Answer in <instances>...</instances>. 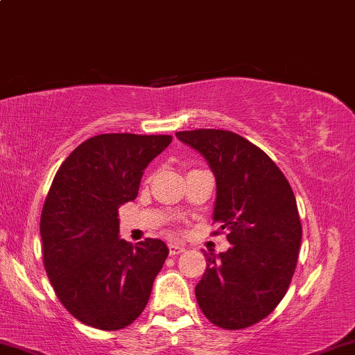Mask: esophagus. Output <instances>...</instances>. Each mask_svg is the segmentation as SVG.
Wrapping results in <instances>:
<instances>
[{"mask_svg":"<svg viewBox=\"0 0 355 355\" xmlns=\"http://www.w3.org/2000/svg\"><path fill=\"white\" fill-rule=\"evenodd\" d=\"M168 251L170 256H177L185 251V246L180 245V243H168Z\"/></svg>","mask_w":355,"mask_h":355,"instance_id":"34e87169","label":"esophagus"}]
</instances>
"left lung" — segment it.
<instances>
[{"instance_id":"1","label":"left lung","mask_w":355,"mask_h":355,"mask_svg":"<svg viewBox=\"0 0 355 355\" xmlns=\"http://www.w3.org/2000/svg\"><path fill=\"white\" fill-rule=\"evenodd\" d=\"M175 135L210 165L216 180L213 223L232 243L225 253L207 254L196 301L215 326H253L279 304L296 270L302 230L291 185L261 148L234 132Z\"/></svg>"}]
</instances>
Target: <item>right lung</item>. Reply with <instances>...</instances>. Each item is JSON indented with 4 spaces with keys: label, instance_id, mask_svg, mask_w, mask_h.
Listing matches in <instances>:
<instances>
[{
    "label": "right lung",
    "instance_id": "add662e5",
    "mask_svg": "<svg viewBox=\"0 0 355 355\" xmlns=\"http://www.w3.org/2000/svg\"><path fill=\"white\" fill-rule=\"evenodd\" d=\"M170 135L102 134L62 162L41 213L42 258L59 301L87 326L117 331L142 314L168 248L119 236V208L139 193Z\"/></svg>",
    "mask_w": 355,
    "mask_h": 355
}]
</instances>
